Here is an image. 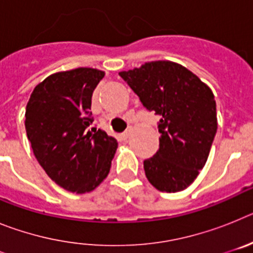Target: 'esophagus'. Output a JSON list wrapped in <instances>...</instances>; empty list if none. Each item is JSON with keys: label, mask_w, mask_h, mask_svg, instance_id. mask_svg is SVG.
<instances>
[{"label": "esophagus", "mask_w": 253, "mask_h": 253, "mask_svg": "<svg viewBox=\"0 0 253 253\" xmlns=\"http://www.w3.org/2000/svg\"><path fill=\"white\" fill-rule=\"evenodd\" d=\"M129 134H130V129H126L124 133L120 134V138H122L123 140H126V139H128V137H129Z\"/></svg>", "instance_id": "esophagus-1"}]
</instances>
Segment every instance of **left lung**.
<instances>
[{"instance_id":"1","label":"left lung","mask_w":253,"mask_h":253,"mask_svg":"<svg viewBox=\"0 0 253 253\" xmlns=\"http://www.w3.org/2000/svg\"><path fill=\"white\" fill-rule=\"evenodd\" d=\"M119 75L143 106L161 118L160 149L143 162L147 178L162 193L185 190L205 166L215 137L213 92L191 71L169 60L148 62Z\"/></svg>"}]
</instances>
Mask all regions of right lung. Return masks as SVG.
Instances as JSON below:
<instances>
[{"instance_id":"add662e5","label":"right lung","mask_w":253,"mask_h":253,"mask_svg":"<svg viewBox=\"0 0 253 253\" xmlns=\"http://www.w3.org/2000/svg\"><path fill=\"white\" fill-rule=\"evenodd\" d=\"M105 72H57L37 84L26 105L25 129L39 165L55 184L90 193L109 175L118 142L92 124V92Z\"/></svg>"}]
</instances>
